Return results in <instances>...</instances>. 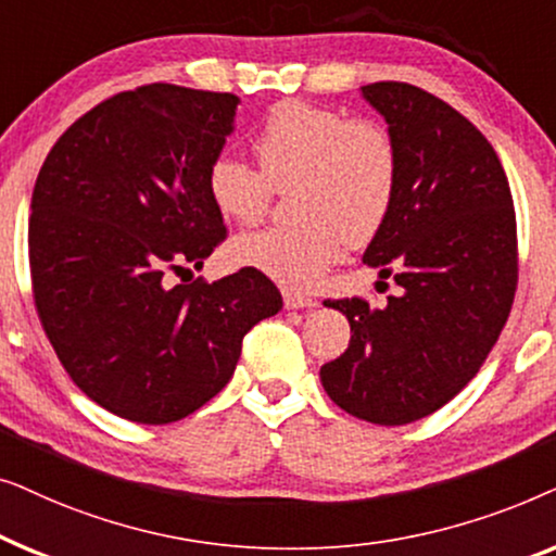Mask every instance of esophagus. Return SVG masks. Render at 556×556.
<instances>
[{
  "instance_id": "1",
  "label": "esophagus",
  "mask_w": 556,
  "mask_h": 556,
  "mask_svg": "<svg viewBox=\"0 0 556 556\" xmlns=\"http://www.w3.org/2000/svg\"><path fill=\"white\" fill-rule=\"evenodd\" d=\"M283 303H286V308H314V306H318L316 299H311V295H303V293H295V291H286Z\"/></svg>"
}]
</instances>
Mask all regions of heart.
<instances>
[{"label":"heart","instance_id":"1","mask_svg":"<svg viewBox=\"0 0 556 556\" xmlns=\"http://www.w3.org/2000/svg\"><path fill=\"white\" fill-rule=\"evenodd\" d=\"M257 169L219 151L204 172L212 207L230 223H255L273 192H288V225L240 235L238 265L288 288H311L339 261L344 242L362 248L390 219L400 192L402 154L394 134L371 118L326 105L273 103L255 128Z\"/></svg>","mask_w":556,"mask_h":556}]
</instances>
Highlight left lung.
Instances as JSON below:
<instances>
[{"mask_svg": "<svg viewBox=\"0 0 556 556\" xmlns=\"http://www.w3.org/2000/svg\"><path fill=\"white\" fill-rule=\"evenodd\" d=\"M362 93L402 154L397 202L364 263L400 293L382 308L324 301L349 318L352 341L321 384L359 420L407 425L451 402L498 341L519 283L516 212L496 151L453 105L397 80Z\"/></svg>", "mask_w": 556, "mask_h": 556, "instance_id": "obj_1", "label": "left lung"}]
</instances>
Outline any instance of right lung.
I'll return each instance as SVG.
<instances>
[{
    "instance_id": "right-lung-1",
    "label": "right lung",
    "mask_w": 556,
    "mask_h": 556,
    "mask_svg": "<svg viewBox=\"0 0 556 556\" xmlns=\"http://www.w3.org/2000/svg\"><path fill=\"white\" fill-rule=\"evenodd\" d=\"M238 96L151 83L98 103L37 174L29 276L60 364L90 400L141 425L192 415L230 382L242 339L283 308L242 268L169 286L227 238L204 172ZM189 273V270H187Z\"/></svg>"
}]
</instances>
